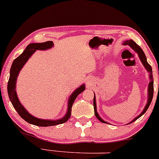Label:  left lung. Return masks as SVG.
I'll list each match as a JSON object with an SVG mask.
<instances>
[{
	"mask_svg": "<svg viewBox=\"0 0 159 159\" xmlns=\"http://www.w3.org/2000/svg\"><path fill=\"white\" fill-rule=\"evenodd\" d=\"M124 44L129 45L132 49H133L135 52H136L138 53V55H139V58H140V60L141 61V62H142L143 65H144V67L147 69V70L149 72V73H150V83H149V86H148V101H147V103L146 106H145L144 110H143V112H141V113L139 115V116H137L136 118H134V119H133V121L130 122V123H133V121H135V120H137L138 118H140L141 116H143V115L145 113V112H146V111L147 110V109L149 108V107H150V105L151 104V101H152V97H153V90H154V88H153V78H152V77H153V76H152V67H151L150 65L148 63H147L146 55H145L144 52H143L142 49H141V47H139V46L138 45L137 43H135L134 41H133V40H129V41H126L124 43ZM93 106H94L95 115V116H96V118H98V119L101 122L106 124L107 122L104 121V120L102 119V118H101L100 116H98V112H97V110H96V102H95V94H94V98H93Z\"/></svg>",
	"mask_w": 159,
	"mask_h": 159,
	"instance_id": "8db88e82",
	"label": "left lung"
}]
</instances>
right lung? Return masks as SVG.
<instances>
[{"instance_id":"add662e5","label":"right lung","mask_w":159,"mask_h":159,"mask_svg":"<svg viewBox=\"0 0 159 159\" xmlns=\"http://www.w3.org/2000/svg\"><path fill=\"white\" fill-rule=\"evenodd\" d=\"M52 46L53 42L51 41L43 42V43H30V44H29L26 47V48L25 49V50L23 52L22 54L19 55L18 58H15L14 61H13L12 67H11L10 70V75H9L8 85H7V90H8L9 99H10L15 110L18 112L19 116L26 122H28V123L33 124V125L40 126V127H50V126H55L57 125V124H63L67 121L69 118L71 116L72 107L75 100L77 98L78 95L85 89V86L83 84L80 87H78V89H76L75 91L70 95L68 102V110L67 112H66V116L59 120L51 121V120H43L40 119V118H37L32 116L31 114L29 113L26 109L22 106V104H20V101L18 100L16 90H15V89H16L15 86H16L17 77H18L19 72L20 71L21 68L24 66L25 63L28 61V59L31 57V55L37 49L45 50V49L52 48Z\"/></svg>"}]
</instances>
